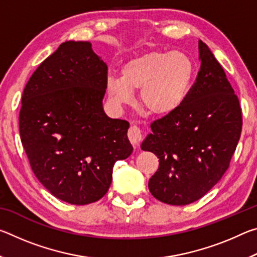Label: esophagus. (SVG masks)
<instances>
[{"mask_svg":"<svg viewBox=\"0 0 257 257\" xmlns=\"http://www.w3.org/2000/svg\"><path fill=\"white\" fill-rule=\"evenodd\" d=\"M142 137H143V134H142L141 128L136 124L130 125V128L128 130V138L130 143H132L133 145L137 146L139 144V142H141Z\"/></svg>","mask_w":257,"mask_h":257,"instance_id":"esophagus-1","label":"esophagus"}]
</instances>
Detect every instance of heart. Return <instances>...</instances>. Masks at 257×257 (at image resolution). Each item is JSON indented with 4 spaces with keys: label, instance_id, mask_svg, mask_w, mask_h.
Instances as JSON below:
<instances>
[{
    "label": "heart",
    "instance_id": "obj_1",
    "mask_svg": "<svg viewBox=\"0 0 257 257\" xmlns=\"http://www.w3.org/2000/svg\"><path fill=\"white\" fill-rule=\"evenodd\" d=\"M194 72L193 60L182 52L153 51L128 61L121 77H108L106 90L115 103L130 104L134 90L141 89L139 98L147 112L168 115L184 103Z\"/></svg>",
    "mask_w": 257,
    "mask_h": 257
}]
</instances>
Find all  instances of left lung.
<instances>
[{
  "mask_svg": "<svg viewBox=\"0 0 257 257\" xmlns=\"http://www.w3.org/2000/svg\"><path fill=\"white\" fill-rule=\"evenodd\" d=\"M198 50L201 69L184 103L153 121L142 144L159 159L151 194L170 205L197 201L222 178L241 134V107L223 68L202 41Z\"/></svg>",
  "mask_w": 257,
  "mask_h": 257,
  "instance_id": "8db88e82",
  "label": "left lung"
}]
</instances>
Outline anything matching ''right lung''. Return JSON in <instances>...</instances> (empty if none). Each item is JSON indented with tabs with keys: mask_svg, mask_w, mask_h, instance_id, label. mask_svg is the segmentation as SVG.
Masks as SVG:
<instances>
[{
	"mask_svg": "<svg viewBox=\"0 0 257 257\" xmlns=\"http://www.w3.org/2000/svg\"><path fill=\"white\" fill-rule=\"evenodd\" d=\"M107 66L88 42L62 43L34 71L19 113L23 146L35 176L61 201L101 199L113 165L133 153L129 122L107 118Z\"/></svg>",
	"mask_w": 257,
	"mask_h": 257,
	"instance_id": "1",
	"label": "right lung"
}]
</instances>
